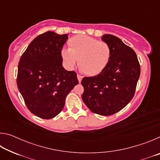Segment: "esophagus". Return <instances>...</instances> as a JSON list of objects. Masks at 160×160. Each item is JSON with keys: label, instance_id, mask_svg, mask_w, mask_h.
Returning a JSON list of instances; mask_svg holds the SVG:
<instances>
[{"label": "esophagus", "instance_id": "esophagus-1", "mask_svg": "<svg viewBox=\"0 0 160 160\" xmlns=\"http://www.w3.org/2000/svg\"><path fill=\"white\" fill-rule=\"evenodd\" d=\"M77 77H78V81H79V82H80L81 80H82V75H79V74H78V75H77Z\"/></svg>", "mask_w": 160, "mask_h": 160}]
</instances>
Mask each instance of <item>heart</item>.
<instances>
[{
  "label": "heart",
  "instance_id": "b5f03b06",
  "mask_svg": "<svg viewBox=\"0 0 160 160\" xmlns=\"http://www.w3.org/2000/svg\"><path fill=\"white\" fill-rule=\"evenodd\" d=\"M70 46L63 47L61 51L63 64L67 69H72L79 60L81 69L87 75H94L102 72L109 63L111 48L105 42L78 35L72 38Z\"/></svg>",
  "mask_w": 160,
  "mask_h": 160
}]
</instances>
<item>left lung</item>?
I'll use <instances>...</instances> for the list:
<instances>
[{
    "label": "left lung",
    "mask_w": 160,
    "mask_h": 160,
    "mask_svg": "<svg viewBox=\"0 0 160 160\" xmlns=\"http://www.w3.org/2000/svg\"><path fill=\"white\" fill-rule=\"evenodd\" d=\"M102 39L111 48L109 61L99 74L82 78V99L92 112L110 116L123 109L132 99L140 67L135 51L119 38L104 34Z\"/></svg>",
    "instance_id": "1"
}]
</instances>
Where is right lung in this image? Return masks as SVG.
Listing matches in <instances>:
<instances>
[{
  "label": "right lung",
  "mask_w": 160,
  "mask_h": 160,
  "mask_svg": "<svg viewBox=\"0 0 160 160\" xmlns=\"http://www.w3.org/2000/svg\"><path fill=\"white\" fill-rule=\"evenodd\" d=\"M68 39L67 34L48 31L35 38L20 59L18 88L28 109L39 118L57 116L79 83L76 72L62 66L61 51Z\"/></svg>",
  "instance_id": "1"
}]
</instances>
